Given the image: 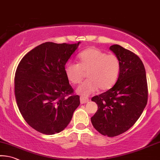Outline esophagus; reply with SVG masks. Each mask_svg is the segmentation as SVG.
Instances as JSON below:
<instances>
[{
    "label": "esophagus",
    "instance_id": "1",
    "mask_svg": "<svg viewBox=\"0 0 160 160\" xmlns=\"http://www.w3.org/2000/svg\"><path fill=\"white\" fill-rule=\"evenodd\" d=\"M89 102V99L86 97H83V96H81L80 97V103L81 104H85Z\"/></svg>",
    "mask_w": 160,
    "mask_h": 160
}]
</instances>
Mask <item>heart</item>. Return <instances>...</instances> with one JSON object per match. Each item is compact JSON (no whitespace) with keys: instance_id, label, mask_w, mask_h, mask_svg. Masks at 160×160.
Here are the masks:
<instances>
[{"instance_id":"obj_1","label":"heart","mask_w":160,"mask_h":160,"mask_svg":"<svg viewBox=\"0 0 160 160\" xmlns=\"http://www.w3.org/2000/svg\"><path fill=\"white\" fill-rule=\"evenodd\" d=\"M79 63L68 62L65 72L73 85L82 82L87 72L88 79L78 88L82 95H90L97 91L110 89L115 84L120 73V60L115 54H108L97 48H89L78 55Z\"/></svg>"}]
</instances>
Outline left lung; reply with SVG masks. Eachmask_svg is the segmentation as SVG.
<instances>
[{
    "mask_svg": "<svg viewBox=\"0 0 160 160\" xmlns=\"http://www.w3.org/2000/svg\"><path fill=\"white\" fill-rule=\"evenodd\" d=\"M110 49L120 58V73L112 88L92 97L91 100L98 110L91 122L100 134L112 138L135 125L148 103V88L140 58L119 45H111Z\"/></svg>",
    "mask_w": 160,
    "mask_h": 160,
    "instance_id": "obj_1",
    "label": "left lung"
}]
</instances>
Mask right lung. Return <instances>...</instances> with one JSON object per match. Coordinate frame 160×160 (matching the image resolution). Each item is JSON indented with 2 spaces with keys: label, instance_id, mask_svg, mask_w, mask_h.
<instances>
[{
  "label": "right lung",
  "instance_id": "right-lung-1",
  "mask_svg": "<svg viewBox=\"0 0 160 160\" xmlns=\"http://www.w3.org/2000/svg\"><path fill=\"white\" fill-rule=\"evenodd\" d=\"M79 44L44 42L18 65L14 78L18 107L26 122L40 133L62 131L80 105V96L65 72V64Z\"/></svg>",
  "mask_w": 160,
  "mask_h": 160
}]
</instances>
